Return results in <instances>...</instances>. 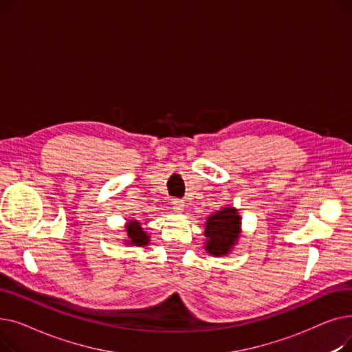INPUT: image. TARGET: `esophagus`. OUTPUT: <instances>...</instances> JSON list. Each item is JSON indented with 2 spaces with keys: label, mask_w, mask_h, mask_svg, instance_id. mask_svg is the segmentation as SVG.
Wrapping results in <instances>:
<instances>
[{
  "label": "esophagus",
  "mask_w": 352,
  "mask_h": 352,
  "mask_svg": "<svg viewBox=\"0 0 352 352\" xmlns=\"http://www.w3.org/2000/svg\"><path fill=\"white\" fill-rule=\"evenodd\" d=\"M173 207H174V210H177V211H182L184 210V202H182V199H179V198H174L173 199Z\"/></svg>",
  "instance_id": "1"
}]
</instances>
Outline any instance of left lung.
<instances>
[{
	"label": "left lung",
	"instance_id": "left-lung-1",
	"mask_svg": "<svg viewBox=\"0 0 352 352\" xmlns=\"http://www.w3.org/2000/svg\"><path fill=\"white\" fill-rule=\"evenodd\" d=\"M235 208H223L207 219L206 232L207 251L212 255H226L235 244L239 234V221Z\"/></svg>",
	"mask_w": 352,
	"mask_h": 352
}]
</instances>
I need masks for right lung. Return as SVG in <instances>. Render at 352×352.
I'll use <instances>...</instances> for the list:
<instances>
[{"mask_svg":"<svg viewBox=\"0 0 352 352\" xmlns=\"http://www.w3.org/2000/svg\"><path fill=\"white\" fill-rule=\"evenodd\" d=\"M126 234L129 238L128 241L133 245H146L148 241H150V236L144 232L141 224L137 223V221H131V223H129V226L126 227Z\"/></svg>","mask_w":352,"mask_h":352,"instance_id":"1","label":"right lung"}]
</instances>
